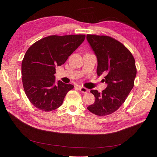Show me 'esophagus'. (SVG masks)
<instances>
[{
    "label": "esophagus",
    "instance_id": "obj_1",
    "mask_svg": "<svg viewBox=\"0 0 157 157\" xmlns=\"http://www.w3.org/2000/svg\"><path fill=\"white\" fill-rule=\"evenodd\" d=\"M79 90L82 93H86L88 92V89H86V88L84 87H82V86H78Z\"/></svg>",
    "mask_w": 157,
    "mask_h": 157
}]
</instances>
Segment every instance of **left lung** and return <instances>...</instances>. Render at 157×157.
Masks as SVG:
<instances>
[{"label": "left lung", "instance_id": "obj_1", "mask_svg": "<svg viewBox=\"0 0 157 157\" xmlns=\"http://www.w3.org/2000/svg\"><path fill=\"white\" fill-rule=\"evenodd\" d=\"M86 39L96 56L97 75L105 74L103 80L107 84L101 93L90 91L95 102L87 109L96 115H110L122 105L134 87L135 59L124 45L110 36L87 35Z\"/></svg>", "mask_w": 157, "mask_h": 157}]
</instances>
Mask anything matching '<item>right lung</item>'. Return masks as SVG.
<instances>
[{
    "instance_id": "1",
    "label": "right lung",
    "mask_w": 157,
    "mask_h": 157,
    "mask_svg": "<svg viewBox=\"0 0 157 157\" xmlns=\"http://www.w3.org/2000/svg\"><path fill=\"white\" fill-rule=\"evenodd\" d=\"M84 39V35L49 36L26 52L21 63L23 86L30 102L39 110L58 109L74 88L71 84L56 81V67L63 65Z\"/></svg>"
}]
</instances>
